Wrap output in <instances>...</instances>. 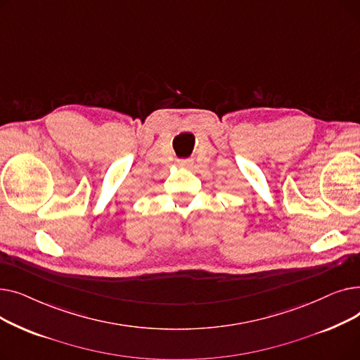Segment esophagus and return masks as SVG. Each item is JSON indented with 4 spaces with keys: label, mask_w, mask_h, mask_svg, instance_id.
Wrapping results in <instances>:
<instances>
[{
    "label": "esophagus",
    "mask_w": 360,
    "mask_h": 360,
    "mask_svg": "<svg viewBox=\"0 0 360 360\" xmlns=\"http://www.w3.org/2000/svg\"><path fill=\"white\" fill-rule=\"evenodd\" d=\"M194 165V162L191 159H181L178 160V166L179 167H191Z\"/></svg>",
    "instance_id": "obj_1"
}]
</instances>
